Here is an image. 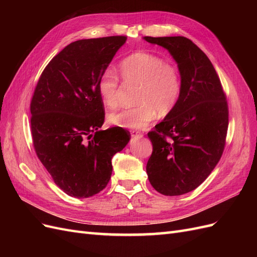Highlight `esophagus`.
<instances>
[{
    "mask_svg": "<svg viewBox=\"0 0 257 257\" xmlns=\"http://www.w3.org/2000/svg\"><path fill=\"white\" fill-rule=\"evenodd\" d=\"M131 134H132V136H133V137H138V138L143 137V133H142V132H139V131H137V130H132V131H131Z\"/></svg>",
    "mask_w": 257,
    "mask_h": 257,
    "instance_id": "1",
    "label": "esophagus"
}]
</instances>
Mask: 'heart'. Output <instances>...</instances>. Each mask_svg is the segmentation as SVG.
<instances>
[{
	"mask_svg": "<svg viewBox=\"0 0 257 257\" xmlns=\"http://www.w3.org/2000/svg\"><path fill=\"white\" fill-rule=\"evenodd\" d=\"M126 85H138L133 108L109 114V122L123 128H144L159 111L165 115L177 105L181 93L178 69L164 59L148 52H136L124 59L119 66ZM121 85L118 76L106 69L98 79V94L110 109L120 103Z\"/></svg>",
	"mask_w": 257,
	"mask_h": 257,
	"instance_id": "b5f03b06",
	"label": "heart"
}]
</instances>
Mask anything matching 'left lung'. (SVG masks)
I'll return each mask as SVG.
<instances>
[{
	"mask_svg": "<svg viewBox=\"0 0 257 257\" xmlns=\"http://www.w3.org/2000/svg\"><path fill=\"white\" fill-rule=\"evenodd\" d=\"M172 54L181 78L180 97L154 131L148 179L159 193L178 196L195 190L220 161L228 127V107L211 62L183 36L150 37Z\"/></svg>",
	"mask_w": 257,
	"mask_h": 257,
	"instance_id": "1",
	"label": "left lung"
}]
</instances>
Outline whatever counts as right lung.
I'll return each instance as SVG.
<instances>
[{"label": "right lung", "instance_id": "obj_1", "mask_svg": "<svg viewBox=\"0 0 257 257\" xmlns=\"http://www.w3.org/2000/svg\"><path fill=\"white\" fill-rule=\"evenodd\" d=\"M126 36L76 41L46 66L31 100V132L38 159L54 183L76 198L106 188L111 159L130 142L122 127L102 131L98 79Z\"/></svg>", "mask_w": 257, "mask_h": 257}]
</instances>
